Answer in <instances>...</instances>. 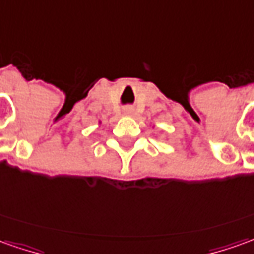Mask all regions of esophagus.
I'll use <instances>...</instances> for the list:
<instances>
[{
	"instance_id": "1",
	"label": "esophagus",
	"mask_w": 254,
	"mask_h": 254,
	"mask_svg": "<svg viewBox=\"0 0 254 254\" xmlns=\"http://www.w3.org/2000/svg\"><path fill=\"white\" fill-rule=\"evenodd\" d=\"M124 113L130 114V113H132V108H129V107H125V108H124Z\"/></svg>"
}]
</instances>
